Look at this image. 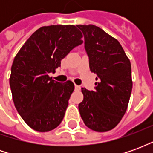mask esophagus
I'll use <instances>...</instances> for the list:
<instances>
[{
	"label": "esophagus",
	"mask_w": 153,
	"mask_h": 153,
	"mask_svg": "<svg viewBox=\"0 0 153 153\" xmlns=\"http://www.w3.org/2000/svg\"><path fill=\"white\" fill-rule=\"evenodd\" d=\"M74 88H75V90H76V91H79V90L81 89V88H80V86H79V85H75Z\"/></svg>",
	"instance_id": "obj_1"
}]
</instances>
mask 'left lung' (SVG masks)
Instances as JSON below:
<instances>
[{
	"label": "left lung",
	"instance_id": "obj_1",
	"mask_svg": "<svg viewBox=\"0 0 153 153\" xmlns=\"http://www.w3.org/2000/svg\"><path fill=\"white\" fill-rule=\"evenodd\" d=\"M84 36L95 90L83 88L80 115L87 127L106 132L118 125L128 108L133 81L131 64L117 39L93 25H77Z\"/></svg>",
	"mask_w": 153,
	"mask_h": 153
}]
</instances>
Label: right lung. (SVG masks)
Returning a JSON list of instances; mask_svg holds the SVG:
<instances>
[{"label":"right lung","instance_id":"add662e5","mask_svg":"<svg viewBox=\"0 0 153 153\" xmlns=\"http://www.w3.org/2000/svg\"><path fill=\"white\" fill-rule=\"evenodd\" d=\"M74 25L43 26L30 36L15 56L10 86L15 106L27 125L48 132L62 121L74 84L59 83L48 75L60 60L83 42Z\"/></svg>","mask_w":153,"mask_h":153}]
</instances>
